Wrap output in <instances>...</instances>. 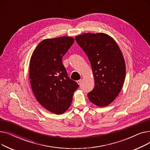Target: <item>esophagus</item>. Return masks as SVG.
Instances as JSON below:
<instances>
[{
	"label": "esophagus",
	"instance_id": "1",
	"mask_svg": "<svg viewBox=\"0 0 150 150\" xmlns=\"http://www.w3.org/2000/svg\"><path fill=\"white\" fill-rule=\"evenodd\" d=\"M76 82H77V83H78V84H81V80H78V81H76Z\"/></svg>",
	"mask_w": 150,
	"mask_h": 150
}]
</instances>
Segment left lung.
I'll return each instance as SVG.
<instances>
[{"mask_svg": "<svg viewBox=\"0 0 150 150\" xmlns=\"http://www.w3.org/2000/svg\"><path fill=\"white\" fill-rule=\"evenodd\" d=\"M75 39L89 58L95 80L88 97L98 106H108L119 95L126 75L125 62L119 47L105 33H85Z\"/></svg>", "mask_w": 150, "mask_h": 150, "instance_id": "left-lung-1", "label": "left lung"}]
</instances>
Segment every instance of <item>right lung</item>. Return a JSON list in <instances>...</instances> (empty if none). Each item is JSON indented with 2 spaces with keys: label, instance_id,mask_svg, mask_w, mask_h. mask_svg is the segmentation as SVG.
<instances>
[{
  "label": "right lung",
  "instance_id": "1",
  "mask_svg": "<svg viewBox=\"0 0 150 150\" xmlns=\"http://www.w3.org/2000/svg\"><path fill=\"white\" fill-rule=\"evenodd\" d=\"M74 42V39L67 36L45 39L31 57L29 77L33 92L39 103L56 114L67 111L79 87L68 76L62 62Z\"/></svg>",
  "mask_w": 150,
  "mask_h": 150
}]
</instances>
